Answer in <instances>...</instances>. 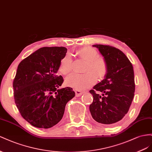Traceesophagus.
Masks as SVG:
<instances>
[{"label": "esophagus", "mask_w": 152, "mask_h": 152, "mask_svg": "<svg viewBox=\"0 0 152 152\" xmlns=\"http://www.w3.org/2000/svg\"><path fill=\"white\" fill-rule=\"evenodd\" d=\"M75 93L77 97H80L83 94V92H82V91L80 90H75Z\"/></svg>", "instance_id": "1"}]
</instances>
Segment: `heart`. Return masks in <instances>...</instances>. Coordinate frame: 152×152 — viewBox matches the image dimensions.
Masks as SVG:
<instances>
[{"instance_id":"b5f03b06","label":"heart","mask_w":152,"mask_h":152,"mask_svg":"<svg viewBox=\"0 0 152 152\" xmlns=\"http://www.w3.org/2000/svg\"><path fill=\"white\" fill-rule=\"evenodd\" d=\"M77 57L86 61L82 75L75 74L66 80L67 85L76 89H85L94 85L97 78L102 80L107 72V64L105 59L97 57V53L91 47H83L76 52ZM59 71L64 75H69L72 72V60L69 55L65 56L60 62ZM95 75L96 76H95Z\"/></svg>"}]
</instances>
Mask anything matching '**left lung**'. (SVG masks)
<instances>
[{
    "label": "left lung",
    "instance_id": "left-lung-1",
    "mask_svg": "<svg viewBox=\"0 0 152 152\" xmlns=\"http://www.w3.org/2000/svg\"><path fill=\"white\" fill-rule=\"evenodd\" d=\"M107 64L104 79L95 85L90 93L94 101L90 111L96 122L114 124L127 113L132 102L135 83L131 62L123 52L109 45H94ZM101 92L102 95L98 93Z\"/></svg>",
    "mask_w": 152,
    "mask_h": 152
}]
</instances>
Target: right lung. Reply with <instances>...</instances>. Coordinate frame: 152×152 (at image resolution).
<instances>
[{"instance_id": "1", "label": "right lung", "mask_w": 152, "mask_h": 152, "mask_svg": "<svg viewBox=\"0 0 152 152\" xmlns=\"http://www.w3.org/2000/svg\"><path fill=\"white\" fill-rule=\"evenodd\" d=\"M65 47H43L23 59L13 81L14 97L23 118L33 126L48 129L62 118L68 101L75 96L71 87L59 88L64 82L58 75Z\"/></svg>"}]
</instances>
